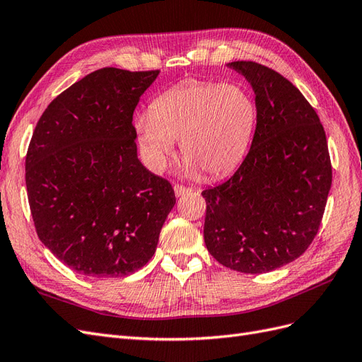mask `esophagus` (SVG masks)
Instances as JSON below:
<instances>
[{
	"label": "esophagus",
	"instance_id": "obj_1",
	"mask_svg": "<svg viewBox=\"0 0 362 362\" xmlns=\"http://www.w3.org/2000/svg\"><path fill=\"white\" fill-rule=\"evenodd\" d=\"M173 192H175V196H177V198H180V196L192 192V189L184 187V185H181V184H175V185H173Z\"/></svg>",
	"mask_w": 362,
	"mask_h": 362
}]
</instances>
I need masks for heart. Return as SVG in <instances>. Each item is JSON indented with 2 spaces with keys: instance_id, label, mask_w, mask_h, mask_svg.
<instances>
[{
  "instance_id": "1",
  "label": "heart",
  "mask_w": 362,
  "mask_h": 362,
  "mask_svg": "<svg viewBox=\"0 0 362 362\" xmlns=\"http://www.w3.org/2000/svg\"><path fill=\"white\" fill-rule=\"evenodd\" d=\"M257 125V105L235 83L187 80L161 93L134 120L151 168L161 172L181 141L182 173L221 177L242 161Z\"/></svg>"
}]
</instances>
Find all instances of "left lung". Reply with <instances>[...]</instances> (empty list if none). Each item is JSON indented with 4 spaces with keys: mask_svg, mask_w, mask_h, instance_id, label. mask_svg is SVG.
<instances>
[{
    "mask_svg": "<svg viewBox=\"0 0 362 362\" xmlns=\"http://www.w3.org/2000/svg\"><path fill=\"white\" fill-rule=\"evenodd\" d=\"M228 66L254 89L257 127L233 177L202 192L204 240L222 266L258 275L288 264L313 243L332 166L323 125L298 87L255 62Z\"/></svg>",
    "mask_w": 362,
    "mask_h": 362,
    "instance_id": "1",
    "label": "left lung"
}]
</instances>
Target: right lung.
I'll list each match as a JSON object with an SVG mask.
<instances>
[{"instance_id":"1","label":"right lung","mask_w":362,"mask_h":362,"mask_svg":"<svg viewBox=\"0 0 362 362\" xmlns=\"http://www.w3.org/2000/svg\"><path fill=\"white\" fill-rule=\"evenodd\" d=\"M160 71L98 69L40 116L25 158L40 242L90 278H122L154 255L175 205L168 180L137 158L133 113Z\"/></svg>"}]
</instances>
